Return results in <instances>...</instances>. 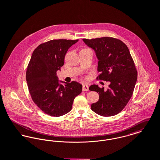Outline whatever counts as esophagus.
I'll return each mask as SVG.
<instances>
[{"label":"esophagus","instance_id":"1","mask_svg":"<svg viewBox=\"0 0 160 160\" xmlns=\"http://www.w3.org/2000/svg\"><path fill=\"white\" fill-rule=\"evenodd\" d=\"M82 89H83V91H88V85L87 84H84V85H83V88H82Z\"/></svg>","mask_w":160,"mask_h":160}]
</instances>
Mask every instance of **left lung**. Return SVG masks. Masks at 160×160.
Masks as SVG:
<instances>
[{
	"label": "left lung",
	"instance_id": "1",
	"mask_svg": "<svg viewBox=\"0 0 160 160\" xmlns=\"http://www.w3.org/2000/svg\"><path fill=\"white\" fill-rule=\"evenodd\" d=\"M83 41L94 50L98 59L97 79L110 83L107 90L97 85L89 87L90 91L99 95V101L91 104V110L103 117L115 115L128 104L137 82L138 72L129 50L122 41L113 37Z\"/></svg>",
	"mask_w": 160,
	"mask_h": 160
}]
</instances>
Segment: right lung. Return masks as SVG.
Here are the masks:
<instances>
[{
  "instance_id": "right-lung-1",
  "label": "right lung",
  "mask_w": 160,
  "mask_h": 160,
  "mask_svg": "<svg viewBox=\"0 0 160 160\" xmlns=\"http://www.w3.org/2000/svg\"><path fill=\"white\" fill-rule=\"evenodd\" d=\"M78 41L52 40L39 45L32 54L26 71L28 89L34 102L48 115L60 117L68 113L75 98L82 92L80 83L59 82L56 76V72L64 64L68 49Z\"/></svg>"
}]
</instances>
